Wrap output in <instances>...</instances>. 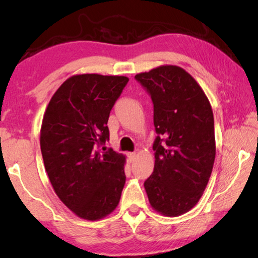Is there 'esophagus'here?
<instances>
[{"label": "esophagus", "mask_w": 258, "mask_h": 258, "mask_svg": "<svg viewBox=\"0 0 258 258\" xmlns=\"http://www.w3.org/2000/svg\"><path fill=\"white\" fill-rule=\"evenodd\" d=\"M135 157H137V154H135V152H130V154H128V160L131 161V163H132V161H134Z\"/></svg>", "instance_id": "1"}]
</instances>
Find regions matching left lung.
<instances>
[{"label":"left lung","mask_w":258,"mask_h":258,"mask_svg":"<svg viewBox=\"0 0 258 258\" xmlns=\"http://www.w3.org/2000/svg\"><path fill=\"white\" fill-rule=\"evenodd\" d=\"M151 95L158 134L155 168L145 182L151 207L180 216L196 206L215 160L214 116L209 100L184 69L165 64L135 75Z\"/></svg>","instance_id":"8db88e82"}]
</instances>
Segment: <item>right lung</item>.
<instances>
[{"label": "right lung", "instance_id": "right-lung-1", "mask_svg": "<svg viewBox=\"0 0 258 258\" xmlns=\"http://www.w3.org/2000/svg\"><path fill=\"white\" fill-rule=\"evenodd\" d=\"M127 82L126 76L74 75L55 91L43 117L41 151L52 187L87 221L106 217L119 204L126 158L98 148L109 140V113Z\"/></svg>", "mask_w": 258, "mask_h": 258}]
</instances>
